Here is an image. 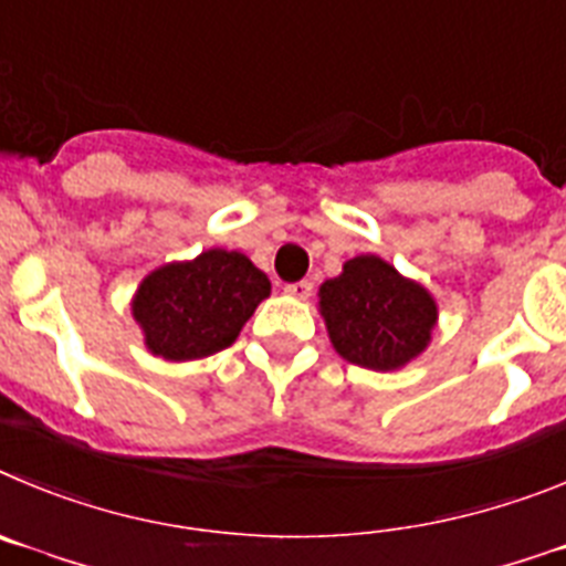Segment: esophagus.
I'll return each instance as SVG.
<instances>
[{
	"mask_svg": "<svg viewBox=\"0 0 566 566\" xmlns=\"http://www.w3.org/2000/svg\"><path fill=\"white\" fill-rule=\"evenodd\" d=\"M284 293L293 295V298H310L313 295V282H307V279H302V282H290L284 284Z\"/></svg>",
	"mask_w": 566,
	"mask_h": 566,
	"instance_id": "34e87169",
	"label": "esophagus"
}]
</instances>
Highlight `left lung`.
Listing matches in <instances>:
<instances>
[{
  "instance_id": "obj_1",
  "label": "left lung",
  "mask_w": 566,
  "mask_h": 566,
  "mask_svg": "<svg viewBox=\"0 0 566 566\" xmlns=\"http://www.w3.org/2000/svg\"><path fill=\"white\" fill-rule=\"evenodd\" d=\"M321 315L340 358L366 369H397L426 349L437 324L429 290L378 256H355L321 284Z\"/></svg>"
}]
</instances>
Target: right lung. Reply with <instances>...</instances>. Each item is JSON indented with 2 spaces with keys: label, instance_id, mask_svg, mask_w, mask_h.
I'll use <instances>...</instances> for the list:
<instances>
[{
  "label": "right lung",
  "instance_id": "right-lung-1",
  "mask_svg": "<svg viewBox=\"0 0 566 566\" xmlns=\"http://www.w3.org/2000/svg\"><path fill=\"white\" fill-rule=\"evenodd\" d=\"M268 293L271 282L251 259L213 248L146 276L132 313L151 353L195 360L231 346Z\"/></svg>",
  "mask_w": 566,
  "mask_h": 566
}]
</instances>
